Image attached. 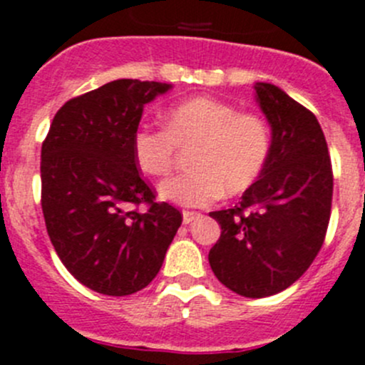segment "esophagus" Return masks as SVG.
<instances>
[{
  "instance_id": "esophagus-1",
  "label": "esophagus",
  "mask_w": 365,
  "mask_h": 365,
  "mask_svg": "<svg viewBox=\"0 0 365 365\" xmlns=\"http://www.w3.org/2000/svg\"><path fill=\"white\" fill-rule=\"evenodd\" d=\"M200 216H202V214L194 212V210H183V223H185V225L192 223V221L198 220Z\"/></svg>"
}]
</instances>
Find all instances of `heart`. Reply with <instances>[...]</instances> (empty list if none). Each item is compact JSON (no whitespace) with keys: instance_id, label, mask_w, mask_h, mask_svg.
<instances>
[{"instance_id":"obj_1","label":"heart","mask_w":365,"mask_h":365,"mask_svg":"<svg viewBox=\"0 0 365 365\" xmlns=\"http://www.w3.org/2000/svg\"><path fill=\"white\" fill-rule=\"evenodd\" d=\"M183 175L160 185V196L185 207H205L223 192L241 194L263 175L272 153V128L257 113L212 97H192L171 106L163 128L140 124L133 131L131 153L144 175L165 176L178 148H192Z\"/></svg>"}]
</instances>
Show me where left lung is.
Listing matches in <instances>:
<instances>
[{
    "label": "left lung",
    "instance_id": "8db88e82",
    "mask_svg": "<svg viewBox=\"0 0 365 365\" xmlns=\"http://www.w3.org/2000/svg\"><path fill=\"white\" fill-rule=\"evenodd\" d=\"M272 124V153L240 205L210 212L221 236L209 252L214 275L243 297H268L294 284L324 243L333 169L315 115L268 83L255 84Z\"/></svg>",
    "mask_w": 365,
    "mask_h": 365
}]
</instances>
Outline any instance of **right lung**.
Returning a JSON list of instances; mask_svg holds the SVG:
<instances>
[{"instance_id":"obj_1","label":"right lung","mask_w":365,"mask_h":365,"mask_svg":"<svg viewBox=\"0 0 365 365\" xmlns=\"http://www.w3.org/2000/svg\"><path fill=\"white\" fill-rule=\"evenodd\" d=\"M169 88L118 79L70 98L43 140L41 207L50 241L68 272L98 294L145 288L182 225L176 207L156 202L131 153L144 104Z\"/></svg>"}]
</instances>
